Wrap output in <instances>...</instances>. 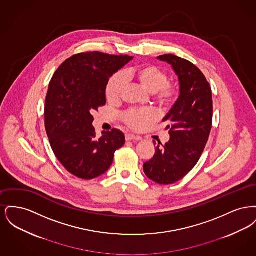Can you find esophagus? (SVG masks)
<instances>
[{"mask_svg":"<svg viewBox=\"0 0 256 256\" xmlns=\"http://www.w3.org/2000/svg\"><path fill=\"white\" fill-rule=\"evenodd\" d=\"M126 141H132V140L139 141V140H141V137L137 136V135H134V134H126Z\"/></svg>","mask_w":256,"mask_h":256,"instance_id":"34e87169","label":"esophagus"}]
</instances>
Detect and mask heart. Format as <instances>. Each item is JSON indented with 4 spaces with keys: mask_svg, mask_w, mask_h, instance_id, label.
<instances>
[{
    "mask_svg": "<svg viewBox=\"0 0 256 256\" xmlns=\"http://www.w3.org/2000/svg\"><path fill=\"white\" fill-rule=\"evenodd\" d=\"M124 80L134 82L148 93L152 94L156 102L161 106H168L174 100L176 92L168 84L167 74L154 65H142L128 69L124 76L118 74L110 78L106 90L108 102L119 100L124 87ZM154 119V114L148 110H130L122 116L124 122L134 130L140 128Z\"/></svg>",
    "mask_w": 256,
    "mask_h": 256,
    "instance_id": "obj_1",
    "label": "heart"
}]
</instances>
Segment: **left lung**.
Wrapping results in <instances>:
<instances>
[{"label":"left lung","instance_id":"8db88e82","mask_svg":"<svg viewBox=\"0 0 256 256\" xmlns=\"http://www.w3.org/2000/svg\"><path fill=\"white\" fill-rule=\"evenodd\" d=\"M158 60L170 64L178 76L180 95L162 120L170 140L164 146L154 141L156 154L143 168L150 180L167 185L180 180L198 163L212 128L213 102L204 74L193 63L174 54Z\"/></svg>","mask_w":256,"mask_h":256}]
</instances>
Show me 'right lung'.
I'll list each match as a JSON object with an SVG mask.
<instances>
[{
    "label": "right lung",
    "mask_w": 256,
    "mask_h": 256,
    "mask_svg": "<svg viewBox=\"0 0 256 256\" xmlns=\"http://www.w3.org/2000/svg\"><path fill=\"white\" fill-rule=\"evenodd\" d=\"M134 60L100 52L74 54L64 61L50 82L45 128L50 144L64 168L82 180L108 170L124 135L113 128L97 138L92 112L106 102V84L113 74Z\"/></svg>",
    "instance_id": "right-lung-1"
}]
</instances>
